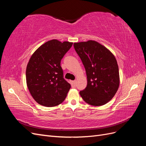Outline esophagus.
<instances>
[{
	"label": "esophagus",
	"mask_w": 146,
	"mask_h": 146,
	"mask_svg": "<svg viewBox=\"0 0 146 146\" xmlns=\"http://www.w3.org/2000/svg\"><path fill=\"white\" fill-rule=\"evenodd\" d=\"M70 84H71V86L72 87H76V81H71L70 82Z\"/></svg>",
	"instance_id": "esophagus-1"
}]
</instances>
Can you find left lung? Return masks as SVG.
<instances>
[{
	"mask_svg": "<svg viewBox=\"0 0 146 146\" xmlns=\"http://www.w3.org/2000/svg\"><path fill=\"white\" fill-rule=\"evenodd\" d=\"M74 47L87 76V86L80 91L82 99L93 106L108 103L119 86V68L115 57L105 47L94 41L75 42Z\"/></svg>",
	"mask_w": 146,
	"mask_h": 146,
	"instance_id": "8db88e82",
	"label": "left lung"
}]
</instances>
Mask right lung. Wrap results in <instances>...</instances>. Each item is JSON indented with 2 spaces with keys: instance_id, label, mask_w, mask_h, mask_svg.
Returning <instances> with one entry per match:
<instances>
[{
  "instance_id": "add662e5",
  "label": "right lung",
  "mask_w": 146,
  "mask_h": 146,
  "mask_svg": "<svg viewBox=\"0 0 146 146\" xmlns=\"http://www.w3.org/2000/svg\"><path fill=\"white\" fill-rule=\"evenodd\" d=\"M72 44L52 39L31 56L26 69V81L31 95L39 104L54 107L66 99L70 85L63 77L60 63Z\"/></svg>"
}]
</instances>
